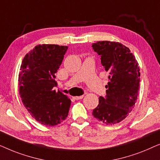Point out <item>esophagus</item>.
Instances as JSON below:
<instances>
[{
	"mask_svg": "<svg viewBox=\"0 0 160 160\" xmlns=\"http://www.w3.org/2000/svg\"><path fill=\"white\" fill-rule=\"evenodd\" d=\"M84 98V95H81V96H76V97H73V98L75 100H81Z\"/></svg>",
	"mask_w": 160,
	"mask_h": 160,
	"instance_id": "1",
	"label": "esophagus"
}]
</instances>
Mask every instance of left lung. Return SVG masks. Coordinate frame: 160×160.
<instances>
[{"label":"left lung","mask_w":160,"mask_h":160,"mask_svg":"<svg viewBox=\"0 0 160 160\" xmlns=\"http://www.w3.org/2000/svg\"><path fill=\"white\" fill-rule=\"evenodd\" d=\"M109 72L106 97L92 111L98 121L107 125L119 123L134 108L139 90L140 68L135 56L125 46L114 41H98L92 46Z\"/></svg>","instance_id":"left-lung-1"}]
</instances>
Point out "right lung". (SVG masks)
<instances>
[{"label": "right lung", "mask_w": 160, "mask_h": 160, "mask_svg": "<svg viewBox=\"0 0 160 160\" xmlns=\"http://www.w3.org/2000/svg\"><path fill=\"white\" fill-rule=\"evenodd\" d=\"M68 47L38 45L24 58L19 73L23 105L39 123L54 126L66 119L71 100L54 87L55 73L62 64Z\"/></svg>", "instance_id": "obj_1"}]
</instances>
